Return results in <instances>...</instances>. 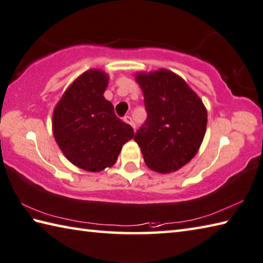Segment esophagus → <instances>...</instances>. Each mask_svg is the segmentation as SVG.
<instances>
[{
    "instance_id": "obj_1",
    "label": "esophagus",
    "mask_w": 263,
    "mask_h": 263,
    "mask_svg": "<svg viewBox=\"0 0 263 263\" xmlns=\"http://www.w3.org/2000/svg\"><path fill=\"white\" fill-rule=\"evenodd\" d=\"M123 121H125L126 123H128V125H130V126L134 128V129H135V123H134L132 117H129V116H126L125 118H123Z\"/></svg>"
}]
</instances>
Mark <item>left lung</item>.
<instances>
[{
  "instance_id": "left-lung-1",
  "label": "left lung",
  "mask_w": 263,
  "mask_h": 263,
  "mask_svg": "<svg viewBox=\"0 0 263 263\" xmlns=\"http://www.w3.org/2000/svg\"><path fill=\"white\" fill-rule=\"evenodd\" d=\"M147 118L134 140L150 170L166 174L189 162L204 140L207 111L199 96L165 68L136 74Z\"/></svg>"
}]
</instances>
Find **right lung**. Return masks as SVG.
Masks as SVG:
<instances>
[{
  "label": "right lung",
  "instance_id": "obj_1",
  "mask_svg": "<svg viewBox=\"0 0 263 263\" xmlns=\"http://www.w3.org/2000/svg\"><path fill=\"white\" fill-rule=\"evenodd\" d=\"M108 77L89 70L73 81L54 107V140L73 165L101 172L116 163L122 145L134 137L133 127L115 113L104 98Z\"/></svg>",
  "mask_w": 263,
  "mask_h": 263
}]
</instances>
